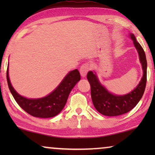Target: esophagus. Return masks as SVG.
I'll return each instance as SVG.
<instances>
[{
  "label": "esophagus",
  "instance_id": "34e87169",
  "mask_svg": "<svg viewBox=\"0 0 155 155\" xmlns=\"http://www.w3.org/2000/svg\"><path fill=\"white\" fill-rule=\"evenodd\" d=\"M90 70V65L88 64H83L82 65V66L80 68V73H81V75L83 77H85L86 75H87V72H89V70Z\"/></svg>",
  "mask_w": 155,
  "mask_h": 155
}]
</instances>
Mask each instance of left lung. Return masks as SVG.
<instances>
[{
  "label": "left lung",
  "instance_id": "1",
  "mask_svg": "<svg viewBox=\"0 0 155 155\" xmlns=\"http://www.w3.org/2000/svg\"><path fill=\"white\" fill-rule=\"evenodd\" d=\"M130 38L137 49L143 70V77L134 90L125 95H115L102 85L96 72L90 71L87 73V78L91 86V96L94 106L99 113L107 116H116L130 111L137 105L145 91L147 76L146 54L133 33L130 34Z\"/></svg>",
  "mask_w": 155,
  "mask_h": 155
}]
</instances>
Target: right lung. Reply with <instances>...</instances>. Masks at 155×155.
<instances>
[{
    "instance_id": "add662e5",
    "label": "right lung",
    "mask_w": 155,
    "mask_h": 155,
    "mask_svg": "<svg viewBox=\"0 0 155 155\" xmlns=\"http://www.w3.org/2000/svg\"><path fill=\"white\" fill-rule=\"evenodd\" d=\"M7 80L12 96L21 108L32 116L48 118L55 116L62 111L70 91L81 80V75L77 69L70 71L55 90L48 96L40 98H27L14 90L9 80V65L7 70Z\"/></svg>"
}]
</instances>
